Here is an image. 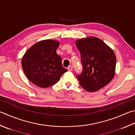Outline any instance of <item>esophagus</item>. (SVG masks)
Wrapping results in <instances>:
<instances>
[{
    "label": "esophagus",
    "instance_id": "34e87169",
    "mask_svg": "<svg viewBox=\"0 0 135 135\" xmlns=\"http://www.w3.org/2000/svg\"><path fill=\"white\" fill-rule=\"evenodd\" d=\"M68 69L69 70V71H72L73 70V66H69L68 68Z\"/></svg>",
    "mask_w": 135,
    "mask_h": 135
}]
</instances>
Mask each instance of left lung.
<instances>
[{"label": "left lung", "instance_id": "1", "mask_svg": "<svg viewBox=\"0 0 135 135\" xmlns=\"http://www.w3.org/2000/svg\"><path fill=\"white\" fill-rule=\"evenodd\" d=\"M76 45L83 66L76 77L82 87L91 92L108 85L115 73L116 58L113 50L95 37L78 40Z\"/></svg>", "mask_w": 135, "mask_h": 135}]
</instances>
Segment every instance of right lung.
Masks as SVG:
<instances>
[{
	"label": "right lung",
	"instance_id": "right-lung-1",
	"mask_svg": "<svg viewBox=\"0 0 135 135\" xmlns=\"http://www.w3.org/2000/svg\"><path fill=\"white\" fill-rule=\"evenodd\" d=\"M59 45L56 40H42L25 53L22 60L23 70L35 85L43 88L51 86L68 71L62 66V58L56 52Z\"/></svg>",
	"mask_w": 135,
	"mask_h": 135
}]
</instances>
